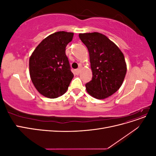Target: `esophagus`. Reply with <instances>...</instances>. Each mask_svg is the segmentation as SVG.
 <instances>
[{"mask_svg":"<svg viewBox=\"0 0 156 156\" xmlns=\"http://www.w3.org/2000/svg\"><path fill=\"white\" fill-rule=\"evenodd\" d=\"M75 72H76L77 75H79L80 73V72H81V69H80V68L77 69L76 70H75Z\"/></svg>","mask_w":156,"mask_h":156,"instance_id":"esophagus-1","label":"esophagus"}]
</instances>
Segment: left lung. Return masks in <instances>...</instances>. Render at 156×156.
<instances>
[{
  "mask_svg": "<svg viewBox=\"0 0 156 156\" xmlns=\"http://www.w3.org/2000/svg\"><path fill=\"white\" fill-rule=\"evenodd\" d=\"M79 36L88 48L92 72V80L85 84L87 92L98 100L111 96L120 88L126 76L124 54L101 33H83Z\"/></svg>",
  "mask_w": 156,
  "mask_h": 156,
  "instance_id": "1",
  "label": "left lung"
}]
</instances>
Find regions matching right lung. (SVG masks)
I'll return each mask as SVG.
<instances>
[{
    "mask_svg": "<svg viewBox=\"0 0 156 156\" xmlns=\"http://www.w3.org/2000/svg\"><path fill=\"white\" fill-rule=\"evenodd\" d=\"M73 37V32H55L42 40L30 56V79L37 90L45 97L56 98L67 91L73 74L66 47Z\"/></svg>",
    "mask_w": 156,
    "mask_h": 156,
    "instance_id": "obj_1",
    "label": "right lung"
}]
</instances>
